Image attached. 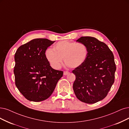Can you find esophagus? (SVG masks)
<instances>
[{
    "label": "esophagus",
    "instance_id": "obj_1",
    "mask_svg": "<svg viewBox=\"0 0 129 129\" xmlns=\"http://www.w3.org/2000/svg\"><path fill=\"white\" fill-rule=\"evenodd\" d=\"M70 72H69V71H64V75H68Z\"/></svg>",
    "mask_w": 129,
    "mask_h": 129
}]
</instances>
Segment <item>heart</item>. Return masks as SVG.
I'll return each instance as SVG.
<instances>
[{
	"instance_id": "b5f03b06",
	"label": "heart",
	"mask_w": 129,
	"mask_h": 129,
	"mask_svg": "<svg viewBox=\"0 0 129 129\" xmlns=\"http://www.w3.org/2000/svg\"><path fill=\"white\" fill-rule=\"evenodd\" d=\"M88 48L82 42L60 41L54 46L53 49H48L46 57L54 69H59L63 63V58L66 65L71 68L81 66L88 56Z\"/></svg>"
}]
</instances>
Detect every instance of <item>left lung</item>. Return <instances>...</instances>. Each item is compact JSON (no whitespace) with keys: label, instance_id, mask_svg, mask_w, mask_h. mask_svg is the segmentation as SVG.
I'll use <instances>...</instances> for the list:
<instances>
[{"label":"left lung","instance_id":"left-lung-1","mask_svg":"<svg viewBox=\"0 0 129 129\" xmlns=\"http://www.w3.org/2000/svg\"><path fill=\"white\" fill-rule=\"evenodd\" d=\"M77 41L86 45L89 53L84 63L72 71L74 92L80 101L96 103L106 97L114 82V55L106 44L94 37H81Z\"/></svg>","mask_w":129,"mask_h":129}]
</instances>
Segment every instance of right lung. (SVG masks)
I'll use <instances>...</instances> for the list:
<instances>
[{
    "instance_id": "right-lung-1",
    "label": "right lung",
    "mask_w": 129,
    "mask_h": 129,
    "mask_svg": "<svg viewBox=\"0 0 129 129\" xmlns=\"http://www.w3.org/2000/svg\"><path fill=\"white\" fill-rule=\"evenodd\" d=\"M55 41L35 39L21 46L15 52V85L28 101L39 102L48 98L63 75V71L51 67L46 57L47 48Z\"/></svg>"
}]
</instances>
